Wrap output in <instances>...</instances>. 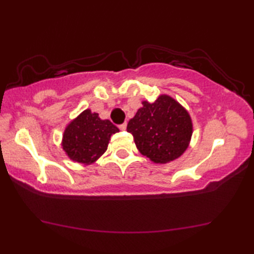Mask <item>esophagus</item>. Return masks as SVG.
Returning a JSON list of instances; mask_svg holds the SVG:
<instances>
[{"instance_id":"obj_1","label":"esophagus","mask_w":254,"mask_h":254,"mask_svg":"<svg viewBox=\"0 0 254 254\" xmlns=\"http://www.w3.org/2000/svg\"><path fill=\"white\" fill-rule=\"evenodd\" d=\"M119 127H120V130H121V131H126L127 130V123L121 124V126H120Z\"/></svg>"}]
</instances>
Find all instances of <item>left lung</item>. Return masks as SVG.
Returning a JSON list of instances; mask_svg holds the SVG:
<instances>
[{"label": "left lung", "instance_id": "8db88e82", "mask_svg": "<svg viewBox=\"0 0 254 254\" xmlns=\"http://www.w3.org/2000/svg\"><path fill=\"white\" fill-rule=\"evenodd\" d=\"M127 132L137 150L154 163H167L182 157L192 135L188 111L169 95L162 94L142 107L127 123Z\"/></svg>", "mask_w": 254, "mask_h": 254}]
</instances>
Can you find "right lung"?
<instances>
[{
  "mask_svg": "<svg viewBox=\"0 0 254 254\" xmlns=\"http://www.w3.org/2000/svg\"><path fill=\"white\" fill-rule=\"evenodd\" d=\"M119 128L98 113L85 110L68 123L63 134L62 147L72 161L87 166L95 162L107 150L111 135Z\"/></svg>",
  "mask_w": 254,
  "mask_h": 254,
  "instance_id": "1",
  "label": "right lung"
}]
</instances>
